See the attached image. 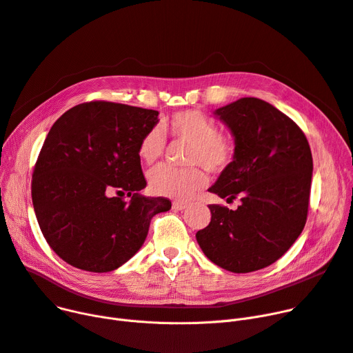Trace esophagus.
I'll use <instances>...</instances> for the list:
<instances>
[{"label":"esophagus","instance_id":"1","mask_svg":"<svg viewBox=\"0 0 353 353\" xmlns=\"http://www.w3.org/2000/svg\"><path fill=\"white\" fill-rule=\"evenodd\" d=\"M172 207H173V210H184L187 207V203H184V201H174Z\"/></svg>","mask_w":353,"mask_h":353}]
</instances>
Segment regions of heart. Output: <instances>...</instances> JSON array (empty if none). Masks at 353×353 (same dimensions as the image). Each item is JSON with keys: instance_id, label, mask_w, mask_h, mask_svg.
Here are the masks:
<instances>
[{"instance_id": "1", "label": "heart", "mask_w": 353, "mask_h": 353, "mask_svg": "<svg viewBox=\"0 0 353 353\" xmlns=\"http://www.w3.org/2000/svg\"><path fill=\"white\" fill-rule=\"evenodd\" d=\"M166 129L173 137L190 143L187 152V166H201L213 174H220L231 168L237 156V143L230 133L219 132L213 119L199 110H181L166 122ZM164 150V137L159 128L150 129L140 140L137 153L146 164L157 161ZM150 192L170 199H187L204 187L207 179L201 169L185 170L160 166L148 176Z\"/></svg>"}]
</instances>
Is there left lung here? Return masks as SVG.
Instances as JSON below:
<instances>
[{
    "instance_id": "left-lung-1",
    "label": "left lung",
    "mask_w": 353,
    "mask_h": 353,
    "mask_svg": "<svg viewBox=\"0 0 353 353\" xmlns=\"http://www.w3.org/2000/svg\"><path fill=\"white\" fill-rule=\"evenodd\" d=\"M237 143L231 168L208 192L237 210L210 204V224L196 239L216 265L237 274L265 268L283 256L308 216L312 153L299 126L275 106L241 98L214 112Z\"/></svg>"
}]
</instances>
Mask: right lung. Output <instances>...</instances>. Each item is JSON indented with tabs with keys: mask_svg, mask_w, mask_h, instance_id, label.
Returning a JSON list of instances; mask_svg holds the SVG:
<instances>
[{
	"mask_svg": "<svg viewBox=\"0 0 353 353\" xmlns=\"http://www.w3.org/2000/svg\"><path fill=\"white\" fill-rule=\"evenodd\" d=\"M157 116L95 101L66 110L51 128L35 163L32 204L46 243L69 265L119 268L143 245L152 219L172 208L168 199L139 193L146 179L137 148Z\"/></svg>",
	"mask_w": 353,
	"mask_h": 353,
	"instance_id": "add662e5",
	"label": "right lung"
}]
</instances>
